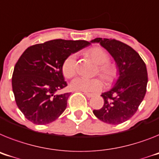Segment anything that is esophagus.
I'll list each match as a JSON object with an SVG mask.
<instances>
[{
	"mask_svg": "<svg viewBox=\"0 0 159 159\" xmlns=\"http://www.w3.org/2000/svg\"><path fill=\"white\" fill-rule=\"evenodd\" d=\"M84 94L86 95L87 97H89V98H91V97H93V96H94V95L92 94V93H84Z\"/></svg>",
	"mask_w": 159,
	"mask_h": 159,
	"instance_id": "obj_1",
	"label": "esophagus"
}]
</instances>
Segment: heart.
<instances>
[{
	"instance_id": "1",
	"label": "heart",
	"mask_w": 159,
	"mask_h": 159,
	"mask_svg": "<svg viewBox=\"0 0 159 159\" xmlns=\"http://www.w3.org/2000/svg\"><path fill=\"white\" fill-rule=\"evenodd\" d=\"M85 55L98 65L96 73L108 84H112L118 79V70L114 65L109 63V55L100 47H92L85 52ZM62 72L64 77L72 78L76 75L77 63L74 55H69L64 59L62 64ZM70 88L75 91H81L86 93H96L101 90L103 83L98 78L89 79L78 77L70 83Z\"/></svg>"
}]
</instances>
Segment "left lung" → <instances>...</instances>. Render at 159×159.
Listing matches in <instances>:
<instances>
[{
	"label": "left lung",
	"mask_w": 159,
	"mask_h": 159,
	"mask_svg": "<svg viewBox=\"0 0 159 159\" xmlns=\"http://www.w3.org/2000/svg\"><path fill=\"white\" fill-rule=\"evenodd\" d=\"M91 43H100L116 61L118 80L107 93H102L104 105L93 110L100 120L118 125L132 117L144 99L148 76L146 63L138 52L120 41L96 38Z\"/></svg>",
	"instance_id": "8db88e82"
}]
</instances>
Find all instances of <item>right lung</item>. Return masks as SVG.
Returning <instances> with one entry per match:
<instances>
[{
    "mask_svg": "<svg viewBox=\"0 0 159 159\" xmlns=\"http://www.w3.org/2000/svg\"><path fill=\"white\" fill-rule=\"evenodd\" d=\"M89 44L84 40L55 39L30 46L23 52L15 64L12 87L17 107L27 120L46 125L63 113L70 93L55 94L67 86L63 62Z\"/></svg>",
    "mask_w": 159,
    "mask_h": 159,
    "instance_id": "add662e5",
    "label": "right lung"
}]
</instances>
